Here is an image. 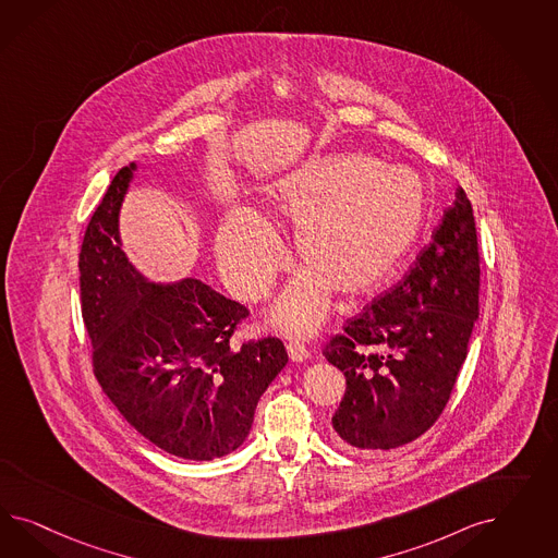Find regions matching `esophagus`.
<instances>
[{"label":"esophagus","instance_id":"1","mask_svg":"<svg viewBox=\"0 0 558 558\" xmlns=\"http://www.w3.org/2000/svg\"><path fill=\"white\" fill-rule=\"evenodd\" d=\"M287 350L292 362H303V360L308 357V350H306V345H304L301 339H292V341H288Z\"/></svg>","mask_w":558,"mask_h":558}]
</instances>
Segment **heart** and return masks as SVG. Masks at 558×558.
Segmentation results:
<instances>
[{
  "instance_id": "obj_1",
  "label": "heart",
  "mask_w": 558,
  "mask_h": 558,
  "mask_svg": "<svg viewBox=\"0 0 558 558\" xmlns=\"http://www.w3.org/2000/svg\"><path fill=\"white\" fill-rule=\"evenodd\" d=\"M264 201L274 225H294V255L304 266L282 294L274 322L304 333L325 319L329 288L362 294L407 254L425 219L427 184L407 166L329 153L274 180ZM217 255L227 284L245 301L264 299L284 266L278 235L241 206L220 225Z\"/></svg>"
}]
</instances>
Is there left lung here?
<instances>
[{"label": "left lung", "instance_id": "1", "mask_svg": "<svg viewBox=\"0 0 558 558\" xmlns=\"http://www.w3.org/2000/svg\"><path fill=\"white\" fill-rule=\"evenodd\" d=\"M478 262L473 206L458 187L403 280L323 350L345 376L331 420L341 446L390 450L436 423L478 319Z\"/></svg>", "mask_w": 558, "mask_h": 558}]
</instances>
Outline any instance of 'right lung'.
I'll return each instance as SVG.
<instances>
[{"instance_id": "obj_1", "label": "right lung", "mask_w": 558, "mask_h": 558, "mask_svg": "<svg viewBox=\"0 0 558 558\" xmlns=\"http://www.w3.org/2000/svg\"><path fill=\"white\" fill-rule=\"evenodd\" d=\"M136 166L120 169L85 229L80 290L101 390L157 448L186 460L236 450L255 407L287 366L278 338L231 345L250 311L196 278L149 282L122 252L120 206Z\"/></svg>"}]
</instances>
